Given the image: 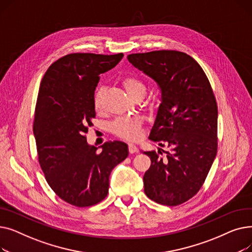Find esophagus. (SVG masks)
<instances>
[{
    "label": "esophagus",
    "mask_w": 252,
    "mask_h": 252,
    "mask_svg": "<svg viewBox=\"0 0 252 252\" xmlns=\"http://www.w3.org/2000/svg\"><path fill=\"white\" fill-rule=\"evenodd\" d=\"M128 151L130 154H134V153H137L138 152V148L135 144L133 143H129L128 144Z\"/></svg>",
    "instance_id": "obj_1"
}]
</instances>
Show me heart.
Wrapping results in <instances>:
<instances>
[{"instance_id":"b5f03b06","label":"heart","mask_w":252,"mask_h":252,"mask_svg":"<svg viewBox=\"0 0 252 252\" xmlns=\"http://www.w3.org/2000/svg\"><path fill=\"white\" fill-rule=\"evenodd\" d=\"M122 83L127 94L134 99L137 97H143L145 95L146 86H145L142 79L136 76H126ZM102 98L103 91L102 89H98L94 95V107L96 110H101L102 108ZM141 125L142 121L138 116L119 117L111 124V130L119 138L126 140H136L141 136Z\"/></svg>"}]
</instances>
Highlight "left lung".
Instances as JSON below:
<instances>
[{
	"label": "left lung",
	"mask_w": 252,
	"mask_h": 252,
	"mask_svg": "<svg viewBox=\"0 0 252 252\" xmlns=\"http://www.w3.org/2000/svg\"><path fill=\"white\" fill-rule=\"evenodd\" d=\"M161 91L149 139L169 151L144 152L151 165L144 191L167 206L188 201L200 190L218 151V105L201 66L186 53L161 50L127 56Z\"/></svg>",
	"instance_id": "left-lung-1"
}]
</instances>
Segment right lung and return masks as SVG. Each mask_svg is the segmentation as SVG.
Wrapping results in <instances>:
<instances>
[{"label": "right lung", "mask_w": 252, "mask_h": 252, "mask_svg": "<svg viewBox=\"0 0 252 252\" xmlns=\"http://www.w3.org/2000/svg\"><path fill=\"white\" fill-rule=\"evenodd\" d=\"M123 57V53H72L53 63L39 85L33 122L38 162L52 190L77 207L95 205L107 196L111 170L128 155L124 142H106L98 152L86 137L96 116L100 74Z\"/></svg>", "instance_id": "right-lung-1"}]
</instances>
